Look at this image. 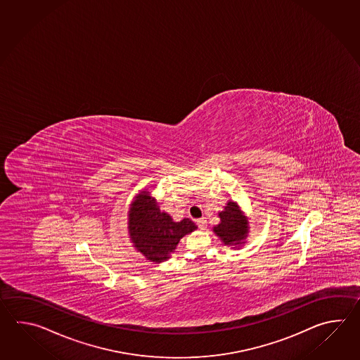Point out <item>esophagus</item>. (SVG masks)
Returning a JSON list of instances; mask_svg holds the SVG:
<instances>
[{"label":"esophagus","instance_id":"obj_1","mask_svg":"<svg viewBox=\"0 0 360 360\" xmlns=\"http://www.w3.org/2000/svg\"><path fill=\"white\" fill-rule=\"evenodd\" d=\"M197 225H198V228L200 230H205L207 228V220L205 217H202V219H198L197 220Z\"/></svg>","mask_w":360,"mask_h":360}]
</instances>
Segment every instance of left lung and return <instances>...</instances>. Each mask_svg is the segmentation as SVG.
Instances as JSON below:
<instances>
[{"instance_id":"8db88e82","label":"left lung","mask_w":360,"mask_h":360,"mask_svg":"<svg viewBox=\"0 0 360 360\" xmlns=\"http://www.w3.org/2000/svg\"><path fill=\"white\" fill-rule=\"evenodd\" d=\"M219 216L221 222L214 226V233L221 238L225 245H239V242L247 237L248 225L237 203L228 202L225 210Z\"/></svg>"}]
</instances>
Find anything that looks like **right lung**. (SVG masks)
<instances>
[{"label": "right lung", "instance_id": "right-lung-1", "mask_svg": "<svg viewBox=\"0 0 360 360\" xmlns=\"http://www.w3.org/2000/svg\"><path fill=\"white\" fill-rule=\"evenodd\" d=\"M195 229L197 225L189 219L175 222L169 214L161 212L149 191L138 195L130 208L131 239L139 252L143 253L148 260H167L180 239Z\"/></svg>", "mask_w": 360, "mask_h": 360}]
</instances>
